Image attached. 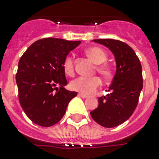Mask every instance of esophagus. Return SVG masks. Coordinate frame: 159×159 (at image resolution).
Returning a JSON list of instances; mask_svg holds the SVG:
<instances>
[{"label": "esophagus", "mask_w": 159, "mask_h": 159, "mask_svg": "<svg viewBox=\"0 0 159 159\" xmlns=\"http://www.w3.org/2000/svg\"><path fill=\"white\" fill-rule=\"evenodd\" d=\"M78 97H82V98L85 99V98H87V97H88V96H87V95H84V94H82V93H79V94H78Z\"/></svg>", "instance_id": "34e87169"}]
</instances>
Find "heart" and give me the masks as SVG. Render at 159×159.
I'll return each mask as SVG.
<instances>
[{"mask_svg": "<svg viewBox=\"0 0 159 159\" xmlns=\"http://www.w3.org/2000/svg\"><path fill=\"white\" fill-rule=\"evenodd\" d=\"M86 53L90 59L96 64H101L97 67V71L105 77H109L111 74V70L109 66L106 64H102L107 58L106 53L102 48L92 47L87 49ZM62 67L65 73L68 76L74 75V63H73V57L71 55H67L65 57ZM102 85V80L98 77H79L76 79L72 80L70 82V88L72 91H76L80 93L86 95H91L94 93L98 87Z\"/></svg>", "mask_w": 159, "mask_h": 159, "instance_id": "obj_1", "label": "heart"}]
</instances>
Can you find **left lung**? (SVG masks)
I'll return each instance as SVG.
<instances>
[{
    "label": "left lung",
    "mask_w": 159,
    "mask_h": 159,
    "mask_svg": "<svg viewBox=\"0 0 159 159\" xmlns=\"http://www.w3.org/2000/svg\"><path fill=\"white\" fill-rule=\"evenodd\" d=\"M93 42L109 48L115 56L116 72L107 94L98 99V106L90 112L100 125L113 128L128 120L138 105L143 89L140 61L134 51L124 42L105 39Z\"/></svg>",
    "instance_id": "8db88e82"
}]
</instances>
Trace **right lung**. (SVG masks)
I'll use <instances>...</instances> for the list:
<instances>
[{
	"label": "right lung",
	"mask_w": 159,
	"mask_h": 159,
	"mask_svg": "<svg viewBox=\"0 0 159 159\" xmlns=\"http://www.w3.org/2000/svg\"><path fill=\"white\" fill-rule=\"evenodd\" d=\"M80 43L81 41L42 39L32 43L19 61L16 78L20 103L36 125L49 127L57 124L70 101L77 95L64 88L67 82L62 63Z\"/></svg>",
	"instance_id": "obj_1"
}]
</instances>
